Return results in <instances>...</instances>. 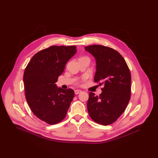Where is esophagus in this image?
Instances as JSON below:
<instances>
[{"label": "esophagus", "mask_w": 158, "mask_h": 158, "mask_svg": "<svg viewBox=\"0 0 158 158\" xmlns=\"http://www.w3.org/2000/svg\"><path fill=\"white\" fill-rule=\"evenodd\" d=\"M74 92H75V94H76V95H78V94H79L82 92V91L80 90V89H76V90H75Z\"/></svg>", "instance_id": "obj_1"}]
</instances>
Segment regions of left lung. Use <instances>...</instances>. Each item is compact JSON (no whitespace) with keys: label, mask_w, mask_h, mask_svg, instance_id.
Returning a JSON list of instances; mask_svg holds the SVG:
<instances>
[{"label":"left lung","mask_w":158,"mask_h":158,"mask_svg":"<svg viewBox=\"0 0 158 158\" xmlns=\"http://www.w3.org/2000/svg\"><path fill=\"white\" fill-rule=\"evenodd\" d=\"M85 50L96 60L95 82L104 85L99 96L89 94L88 113L94 122L110 125L120 117L129 102L130 70L122 55L113 48L94 45L86 47Z\"/></svg>","instance_id":"obj_1"}]
</instances>
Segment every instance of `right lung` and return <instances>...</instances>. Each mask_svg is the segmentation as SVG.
Instances as JSON below:
<instances>
[{"mask_svg":"<svg viewBox=\"0 0 158 158\" xmlns=\"http://www.w3.org/2000/svg\"><path fill=\"white\" fill-rule=\"evenodd\" d=\"M76 46H51L33 56L23 73L26 101L32 113L48 124L66 117L74 97L72 89L55 84L68 61L76 53Z\"/></svg>","mask_w":158,"mask_h":158,"instance_id":"obj_1","label":"right lung"}]
</instances>
